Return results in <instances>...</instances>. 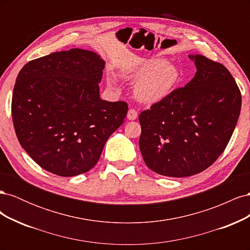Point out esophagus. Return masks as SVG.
I'll list each match as a JSON object with an SVG mask.
<instances>
[{"instance_id":"esophagus-1","label":"esophagus","mask_w":250,"mask_h":250,"mask_svg":"<svg viewBox=\"0 0 250 250\" xmlns=\"http://www.w3.org/2000/svg\"><path fill=\"white\" fill-rule=\"evenodd\" d=\"M138 118V111L135 110V109H133V108H130L129 110H128V112H127V119L128 120H135Z\"/></svg>"}]
</instances>
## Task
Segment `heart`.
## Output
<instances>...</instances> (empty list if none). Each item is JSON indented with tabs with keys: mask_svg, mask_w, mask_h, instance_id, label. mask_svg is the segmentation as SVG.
I'll return each mask as SVG.
<instances>
[{
	"mask_svg": "<svg viewBox=\"0 0 250 250\" xmlns=\"http://www.w3.org/2000/svg\"><path fill=\"white\" fill-rule=\"evenodd\" d=\"M129 76L139 81L135 83L133 93L137 99L144 103H155L163 100L175 88L180 79L177 67L168 63L164 58L146 59L130 72ZM112 85L113 80L109 78Z\"/></svg>",
	"mask_w": 250,
	"mask_h": 250,
	"instance_id": "b5f03b06",
	"label": "heart"
}]
</instances>
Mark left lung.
I'll return each mask as SVG.
<instances>
[{
	"mask_svg": "<svg viewBox=\"0 0 250 250\" xmlns=\"http://www.w3.org/2000/svg\"><path fill=\"white\" fill-rule=\"evenodd\" d=\"M194 78L140 113V149L147 167L169 177H187L213 165L231 138L242 98L226 67L202 55Z\"/></svg>",
	"mask_w": 250,
	"mask_h": 250,
	"instance_id": "obj_1",
	"label": "left lung"
}]
</instances>
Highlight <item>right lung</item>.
I'll use <instances>...</instances> for the list:
<instances>
[{"mask_svg": "<svg viewBox=\"0 0 250 250\" xmlns=\"http://www.w3.org/2000/svg\"><path fill=\"white\" fill-rule=\"evenodd\" d=\"M104 60L82 49L31 60L20 71L11 113L21 146L42 169L58 176L85 173L123 124L124 101L102 100Z\"/></svg>", "mask_w": 250, "mask_h": 250, "instance_id": "right-lung-1", "label": "right lung"}]
</instances>
